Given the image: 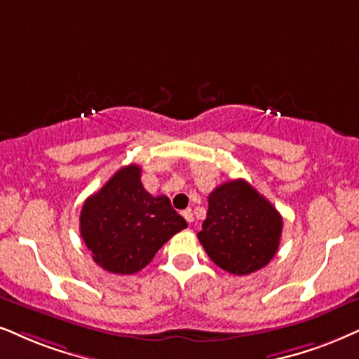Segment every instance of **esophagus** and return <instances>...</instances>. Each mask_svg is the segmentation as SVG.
Wrapping results in <instances>:
<instances>
[{
  "label": "esophagus",
  "mask_w": 359,
  "mask_h": 359,
  "mask_svg": "<svg viewBox=\"0 0 359 359\" xmlns=\"http://www.w3.org/2000/svg\"><path fill=\"white\" fill-rule=\"evenodd\" d=\"M182 215H184V219L189 222V224H192V222H194V213H192V210H190V208H187V210H184Z\"/></svg>",
  "instance_id": "1"
}]
</instances>
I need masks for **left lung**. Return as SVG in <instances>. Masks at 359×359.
Masks as SVG:
<instances>
[{"instance_id":"8db88e82","label":"left lung","mask_w":359,"mask_h":359,"mask_svg":"<svg viewBox=\"0 0 359 359\" xmlns=\"http://www.w3.org/2000/svg\"><path fill=\"white\" fill-rule=\"evenodd\" d=\"M283 220L278 210L243 179L208 195L207 219L197 233L210 260L233 275H248L278 250Z\"/></svg>"}]
</instances>
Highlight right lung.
I'll return each instance as SVG.
<instances>
[{
    "mask_svg": "<svg viewBox=\"0 0 359 359\" xmlns=\"http://www.w3.org/2000/svg\"><path fill=\"white\" fill-rule=\"evenodd\" d=\"M187 226L169 197H152L140 182V167L126 165L84 202L81 237L93 260L117 275L147 266L158 248Z\"/></svg>",
    "mask_w": 359,
    "mask_h": 359,
    "instance_id": "obj_1",
    "label": "right lung"
}]
</instances>
